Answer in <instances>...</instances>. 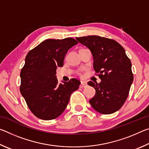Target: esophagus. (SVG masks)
<instances>
[{
    "mask_svg": "<svg viewBox=\"0 0 149 149\" xmlns=\"http://www.w3.org/2000/svg\"><path fill=\"white\" fill-rule=\"evenodd\" d=\"M87 83L85 82V81H81V85H80V87L81 88H84L85 87H87Z\"/></svg>",
    "mask_w": 149,
    "mask_h": 149,
    "instance_id": "1",
    "label": "esophagus"
}]
</instances>
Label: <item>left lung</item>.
Segmentation results:
<instances>
[{
    "instance_id": "8db88e82",
    "label": "left lung",
    "mask_w": 149,
    "mask_h": 149,
    "mask_svg": "<svg viewBox=\"0 0 149 149\" xmlns=\"http://www.w3.org/2000/svg\"><path fill=\"white\" fill-rule=\"evenodd\" d=\"M89 48L93 56V68L101 81L88 82L95 88V95L89 100L98 112L110 114L116 112L127 99L133 81L132 63L125 50L117 41L97 35L76 37Z\"/></svg>"
}]
</instances>
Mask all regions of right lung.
<instances>
[{
  "label": "right lung",
  "instance_id": "add662e5",
  "mask_svg": "<svg viewBox=\"0 0 149 149\" xmlns=\"http://www.w3.org/2000/svg\"><path fill=\"white\" fill-rule=\"evenodd\" d=\"M78 42L73 38L47 39L30 50L20 72V93L29 110L39 119L50 120L62 114L72 93L78 89L74 78L59 84L56 74L65 54Z\"/></svg>",
  "mask_w": 149,
  "mask_h": 149
}]
</instances>
